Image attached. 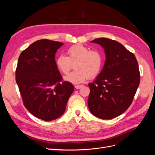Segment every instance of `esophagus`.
<instances>
[{"instance_id":"esophagus-1","label":"esophagus","mask_w":155,"mask_h":155,"mask_svg":"<svg viewBox=\"0 0 155 155\" xmlns=\"http://www.w3.org/2000/svg\"><path fill=\"white\" fill-rule=\"evenodd\" d=\"M82 87H83V85H76L75 86V88H76V89H79V88H81Z\"/></svg>"}]
</instances>
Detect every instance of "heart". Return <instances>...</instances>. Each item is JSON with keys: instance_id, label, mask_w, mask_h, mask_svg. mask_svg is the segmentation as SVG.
<instances>
[{"instance_id": "obj_1", "label": "heart", "mask_w": 155, "mask_h": 155, "mask_svg": "<svg viewBox=\"0 0 155 155\" xmlns=\"http://www.w3.org/2000/svg\"><path fill=\"white\" fill-rule=\"evenodd\" d=\"M68 57L61 55L56 59L55 63L62 73L67 74L75 64L76 71L64 78L66 81L72 84H80L89 78H95L100 73L103 64L101 54L96 50H90L87 46L78 44L68 49Z\"/></svg>"}]
</instances>
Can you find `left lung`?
Masks as SVG:
<instances>
[{
	"label": "left lung",
	"mask_w": 155,
	"mask_h": 155,
	"mask_svg": "<svg viewBox=\"0 0 155 155\" xmlns=\"http://www.w3.org/2000/svg\"><path fill=\"white\" fill-rule=\"evenodd\" d=\"M91 43L104 48L106 60L88 84V109L97 118L110 120L123 114L132 103L140 81L138 64L134 55L114 40L101 37Z\"/></svg>",
	"instance_id": "obj_1"
}]
</instances>
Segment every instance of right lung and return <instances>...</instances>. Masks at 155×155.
Returning <instances> with one entry per match:
<instances>
[{"label":"right lung","instance_id":"right-lung-1","mask_svg":"<svg viewBox=\"0 0 155 155\" xmlns=\"http://www.w3.org/2000/svg\"><path fill=\"white\" fill-rule=\"evenodd\" d=\"M63 43L38 40L22 51L15 71L16 82L24 105L36 118L45 121L58 118L66 110L74 86L63 78L55 55Z\"/></svg>","mask_w":155,"mask_h":155}]
</instances>
